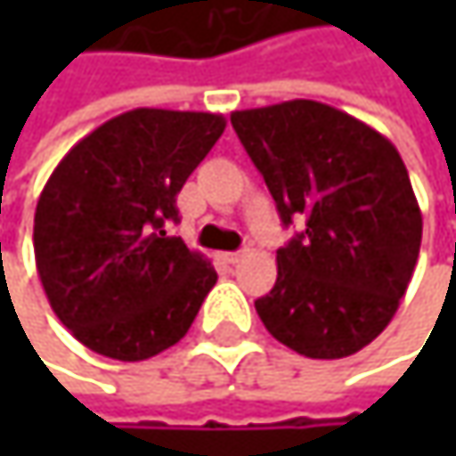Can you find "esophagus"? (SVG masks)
<instances>
[{
	"label": "esophagus",
	"instance_id": "obj_1",
	"mask_svg": "<svg viewBox=\"0 0 456 456\" xmlns=\"http://www.w3.org/2000/svg\"><path fill=\"white\" fill-rule=\"evenodd\" d=\"M219 258H222L224 264H237V261L242 258V253H219Z\"/></svg>",
	"mask_w": 456,
	"mask_h": 456
}]
</instances>
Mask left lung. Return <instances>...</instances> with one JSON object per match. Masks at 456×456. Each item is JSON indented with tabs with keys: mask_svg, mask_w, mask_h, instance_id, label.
<instances>
[{
	"mask_svg": "<svg viewBox=\"0 0 456 456\" xmlns=\"http://www.w3.org/2000/svg\"><path fill=\"white\" fill-rule=\"evenodd\" d=\"M232 126L282 224H306L256 301L264 327L309 359L362 351L394 319L419 256L422 214L399 150L314 100L234 110Z\"/></svg>",
	"mask_w": 456,
	"mask_h": 456,
	"instance_id": "1",
	"label": "left lung"
}]
</instances>
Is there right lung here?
<instances>
[{
	"label": "right lung",
	"mask_w": 456,
	"mask_h": 456,
	"mask_svg": "<svg viewBox=\"0 0 456 456\" xmlns=\"http://www.w3.org/2000/svg\"><path fill=\"white\" fill-rule=\"evenodd\" d=\"M224 126L219 113L137 108L73 144L46 179L37 272L52 312L94 354L142 362L171 348L216 285L211 261L166 222Z\"/></svg>",
	"instance_id": "1"
}]
</instances>
